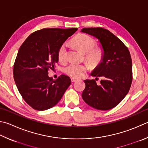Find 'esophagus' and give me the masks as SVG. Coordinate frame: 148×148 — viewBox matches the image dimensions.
I'll use <instances>...</instances> for the list:
<instances>
[{
  "label": "esophagus",
  "instance_id": "obj_1",
  "mask_svg": "<svg viewBox=\"0 0 148 148\" xmlns=\"http://www.w3.org/2000/svg\"><path fill=\"white\" fill-rule=\"evenodd\" d=\"M71 81H72V82H75L77 81V79H76V78H71Z\"/></svg>",
  "mask_w": 148,
  "mask_h": 148
}]
</instances>
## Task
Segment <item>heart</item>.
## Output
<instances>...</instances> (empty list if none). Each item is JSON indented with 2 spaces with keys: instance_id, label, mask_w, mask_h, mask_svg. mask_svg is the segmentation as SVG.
Here are the masks:
<instances>
[{
  "instance_id": "b5f03b06",
  "label": "heart",
  "mask_w": 148,
  "mask_h": 148,
  "mask_svg": "<svg viewBox=\"0 0 148 148\" xmlns=\"http://www.w3.org/2000/svg\"><path fill=\"white\" fill-rule=\"evenodd\" d=\"M72 44L79 50L85 53V58L92 66H96L103 59V52L101 48L95 47V41L92 37L85 34H79L72 39ZM58 58L61 63L66 60V44H63L58 50ZM88 69L87 63H72L65 68V73L69 76L78 78L83 76Z\"/></svg>"
}]
</instances>
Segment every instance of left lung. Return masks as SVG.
<instances>
[{
    "instance_id": "left-lung-1",
    "label": "left lung",
    "mask_w": 148,
    "mask_h": 148,
    "mask_svg": "<svg viewBox=\"0 0 148 148\" xmlns=\"http://www.w3.org/2000/svg\"><path fill=\"white\" fill-rule=\"evenodd\" d=\"M81 32L98 40L103 50L101 61L91 72L102 77L99 84L95 79L84 80L82 98L93 108L106 111L114 108L128 93L132 82V61L125 45L111 32L102 28H84Z\"/></svg>"
}]
</instances>
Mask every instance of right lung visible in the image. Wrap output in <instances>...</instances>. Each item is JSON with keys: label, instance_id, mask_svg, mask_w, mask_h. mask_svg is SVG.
<instances>
[{"label": "right lung", "instance_id": "1", "mask_svg": "<svg viewBox=\"0 0 148 148\" xmlns=\"http://www.w3.org/2000/svg\"><path fill=\"white\" fill-rule=\"evenodd\" d=\"M77 30L45 28L29 35L18 51L13 66L16 86L25 101L38 111L55 106L71 83L62 74L56 80L48 76V71L58 62L60 47Z\"/></svg>", "mask_w": 148, "mask_h": 148}]
</instances>
